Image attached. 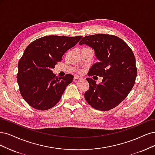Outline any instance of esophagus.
I'll use <instances>...</instances> for the list:
<instances>
[{"instance_id": "1", "label": "esophagus", "mask_w": 155, "mask_h": 155, "mask_svg": "<svg viewBox=\"0 0 155 155\" xmlns=\"http://www.w3.org/2000/svg\"><path fill=\"white\" fill-rule=\"evenodd\" d=\"M74 80H77V79H82V77H81V76H77V75H75L74 77Z\"/></svg>"}]
</instances>
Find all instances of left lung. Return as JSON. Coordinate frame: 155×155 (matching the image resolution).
Masks as SVG:
<instances>
[{
  "label": "left lung",
  "mask_w": 155,
  "mask_h": 155,
  "mask_svg": "<svg viewBox=\"0 0 155 155\" xmlns=\"http://www.w3.org/2000/svg\"><path fill=\"white\" fill-rule=\"evenodd\" d=\"M79 44L92 48L98 60L88 75L103 77L98 84L86 78L89 88L84 93L85 99L97 110H110L127 97L135 82L137 69L133 51L122 39L107 34L86 36Z\"/></svg>",
  "instance_id": "obj_1"
}]
</instances>
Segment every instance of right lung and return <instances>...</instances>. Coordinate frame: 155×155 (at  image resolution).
I'll return each mask as SVG.
<instances>
[{
    "label": "right lung",
    "mask_w": 155,
    "mask_h": 155,
    "mask_svg": "<svg viewBox=\"0 0 155 155\" xmlns=\"http://www.w3.org/2000/svg\"><path fill=\"white\" fill-rule=\"evenodd\" d=\"M82 36L49 35L32 42L24 50L18 64L17 82L22 97L29 106L47 110L59 102L73 76L56 77L51 69Z\"/></svg>",
    "instance_id": "add662e5"
}]
</instances>
